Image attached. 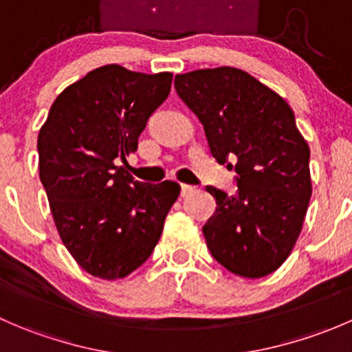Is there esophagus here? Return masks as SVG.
I'll list each match as a JSON object with an SVG mask.
<instances>
[{"mask_svg":"<svg viewBox=\"0 0 352 352\" xmlns=\"http://www.w3.org/2000/svg\"><path fill=\"white\" fill-rule=\"evenodd\" d=\"M194 190H196V187H194V186H189V184H182V196L184 197L190 196V194H192Z\"/></svg>","mask_w":352,"mask_h":352,"instance_id":"34e87169","label":"esophagus"}]
</instances>
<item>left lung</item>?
I'll list each match as a JSON object with an SVG mask.
<instances>
[{"label":"left lung","instance_id":"left-lung-1","mask_svg":"<svg viewBox=\"0 0 352 352\" xmlns=\"http://www.w3.org/2000/svg\"><path fill=\"white\" fill-rule=\"evenodd\" d=\"M175 90L201 120L211 155L236 160L235 196L206 187L218 204L202 228L209 252L233 274L269 276L289 257L311 196L310 148L293 110L230 66L177 74Z\"/></svg>","mask_w":352,"mask_h":352}]
</instances>
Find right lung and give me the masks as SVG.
<instances>
[{
    "mask_svg": "<svg viewBox=\"0 0 352 352\" xmlns=\"http://www.w3.org/2000/svg\"><path fill=\"white\" fill-rule=\"evenodd\" d=\"M172 76L97 67L58 95L38 131V177L56 228L95 278L122 279L144 264L180 194L177 182H138L120 165L168 97Z\"/></svg>",
    "mask_w": 352,
    "mask_h": 352,
    "instance_id": "obj_1",
    "label": "right lung"
}]
</instances>
